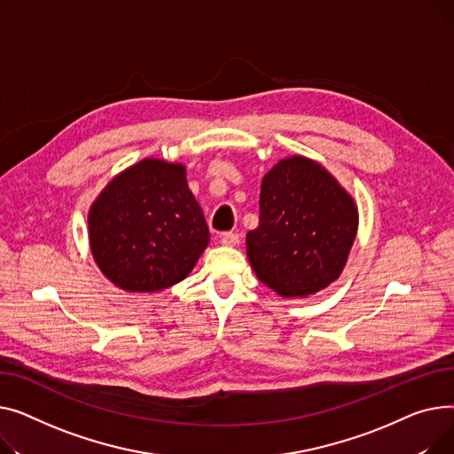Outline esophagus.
Wrapping results in <instances>:
<instances>
[{
  "label": "esophagus",
  "instance_id": "obj_1",
  "mask_svg": "<svg viewBox=\"0 0 454 454\" xmlns=\"http://www.w3.org/2000/svg\"><path fill=\"white\" fill-rule=\"evenodd\" d=\"M239 244V236L236 234V232H225L223 236H222V246H225V247H234V246H238Z\"/></svg>",
  "mask_w": 454,
  "mask_h": 454
}]
</instances>
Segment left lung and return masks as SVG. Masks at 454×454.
Instances as JSON below:
<instances>
[{"label": "left lung", "mask_w": 454, "mask_h": 454, "mask_svg": "<svg viewBox=\"0 0 454 454\" xmlns=\"http://www.w3.org/2000/svg\"><path fill=\"white\" fill-rule=\"evenodd\" d=\"M359 210L315 159L284 157L263 176L260 223L246 236L260 282L280 297H309L335 282L352 251Z\"/></svg>", "instance_id": "1"}]
</instances>
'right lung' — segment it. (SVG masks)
Instances as JSON below:
<instances>
[{
    "instance_id": "right-lung-1",
    "label": "right lung",
    "mask_w": 454,
    "mask_h": 454,
    "mask_svg": "<svg viewBox=\"0 0 454 454\" xmlns=\"http://www.w3.org/2000/svg\"><path fill=\"white\" fill-rule=\"evenodd\" d=\"M95 263L128 293H157L184 280L210 242L186 168L145 157L119 172L90 207Z\"/></svg>"
}]
</instances>
